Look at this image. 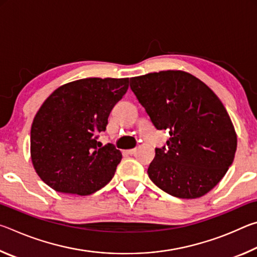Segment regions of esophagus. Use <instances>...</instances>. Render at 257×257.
<instances>
[{
	"mask_svg": "<svg viewBox=\"0 0 257 257\" xmlns=\"http://www.w3.org/2000/svg\"><path fill=\"white\" fill-rule=\"evenodd\" d=\"M135 152H136V149H132V150H128V151H127V153L132 155V154H134V153H135Z\"/></svg>",
	"mask_w": 257,
	"mask_h": 257,
	"instance_id": "esophagus-1",
	"label": "esophagus"
}]
</instances>
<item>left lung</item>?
<instances>
[{
  "instance_id": "8db88e82",
  "label": "left lung",
  "mask_w": 257,
  "mask_h": 257,
  "mask_svg": "<svg viewBox=\"0 0 257 257\" xmlns=\"http://www.w3.org/2000/svg\"><path fill=\"white\" fill-rule=\"evenodd\" d=\"M130 88L155 128L170 135L168 149H155L150 179L172 196H204L227 173L237 150L236 130L222 102L181 70L133 77Z\"/></svg>"
}]
</instances>
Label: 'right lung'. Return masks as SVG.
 <instances>
[{
	"label": "right lung",
	"mask_w": 257,
	"mask_h": 257,
	"mask_svg": "<svg viewBox=\"0 0 257 257\" xmlns=\"http://www.w3.org/2000/svg\"><path fill=\"white\" fill-rule=\"evenodd\" d=\"M128 87L129 78H85L45 99L32 124L30 158L47 186L84 196L112 179L122 154L112 144L98 146L96 138Z\"/></svg>",
	"instance_id": "add662e5"
}]
</instances>
